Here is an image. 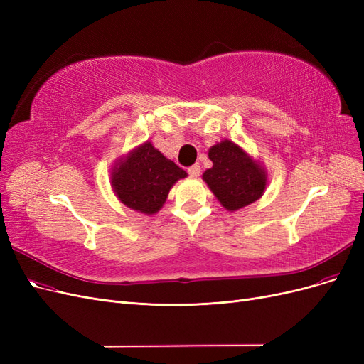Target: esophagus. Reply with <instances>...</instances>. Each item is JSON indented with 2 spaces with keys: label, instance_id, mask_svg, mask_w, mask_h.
I'll return each instance as SVG.
<instances>
[{
  "label": "esophagus",
  "instance_id": "obj_1",
  "mask_svg": "<svg viewBox=\"0 0 364 364\" xmlns=\"http://www.w3.org/2000/svg\"><path fill=\"white\" fill-rule=\"evenodd\" d=\"M188 174L191 176V178H199V176H200V165L199 164L191 165V167L188 168Z\"/></svg>",
  "mask_w": 364,
  "mask_h": 364
}]
</instances>
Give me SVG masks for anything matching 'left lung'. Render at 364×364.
Instances as JSON below:
<instances>
[{"label":"left lung","mask_w":364,"mask_h":364,"mask_svg":"<svg viewBox=\"0 0 364 364\" xmlns=\"http://www.w3.org/2000/svg\"><path fill=\"white\" fill-rule=\"evenodd\" d=\"M213 168L203 181L229 211H237L258 200L266 190V173L232 141H222L209 149Z\"/></svg>","instance_id":"left-lung-1"}]
</instances>
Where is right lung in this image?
<instances>
[{
  "instance_id": "add662e5",
  "label": "right lung",
  "mask_w": 364,
  "mask_h": 364,
  "mask_svg": "<svg viewBox=\"0 0 364 364\" xmlns=\"http://www.w3.org/2000/svg\"><path fill=\"white\" fill-rule=\"evenodd\" d=\"M186 173L165 158L150 142L139 146L112 171V185L118 199L144 214H155L167 200L176 181Z\"/></svg>"
}]
</instances>
